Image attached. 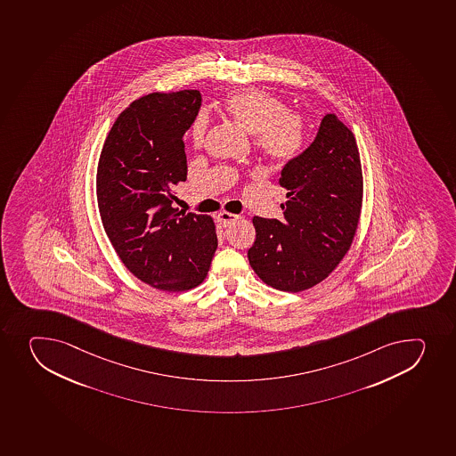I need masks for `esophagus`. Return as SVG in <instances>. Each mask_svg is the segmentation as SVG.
I'll use <instances>...</instances> for the list:
<instances>
[{"instance_id":"34e87169","label":"esophagus","mask_w":456,"mask_h":456,"mask_svg":"<svg viewBox=\"0 0 456 456\" xmlns=\"http://www.w3.org/2000/svg\"><path fill=\"white\" fill-rule=\"evenodd\" d=\"M240 218V216H236V214H231V212H220L218 216H216V220H218V223H220L221 225H224V227H227V225L233 224L236 220Z\"/></svg>"}]
</instances>
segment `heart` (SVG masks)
Returning <instances> with one entry per match:
<instances>
[{
	"instance_id": "1",
	"label": "heart",
	"mask_w": 456,
	"mask_h": 456,
	"mask_svg": "<svg viewBox=\"0 0 456 456\" xmlns=\"http://www.w3.org/2000/svg\"><path fill=\"white\" fill-rule=\"evenodd\" d=\"M227 118L253 134L254 142L273 160H289L300 151L305 140V122L298 114L285 111V104L262 91H245L227 96L223 102ZM207 118L194 122V144H200L207 132Z\"/></svg>"
}]
</instances>
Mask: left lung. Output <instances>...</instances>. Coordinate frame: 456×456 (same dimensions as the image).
I'll use <instances>...</instances> for the list:
<instances>
[{
    "mask_svg": "<svg viewBox=\"0 0 456 456\" xmlns=\"http://www.w3.org/2000/svg\"><path fill=\"white\" fill-rule=\"evenodd\" d=\"M280 184L289 198L282 218L254 216L248 260L263 282L297 293L325 280L355 235L362 175L352 132L325 114L307 149L285 163Z\"/></svg>",
    "mask_w": 456,
    "mask_h": 456,
    "instance_id": "obj_1",
    "label": "left lung"
}]
</instances>
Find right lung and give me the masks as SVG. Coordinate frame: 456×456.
<instances>
[{
    "instance_id": "obj_1",
    "label": "right lung",
    "mask_w": 456,
    "mask_h": 456,
    "mask_svg": "<svg viewBox=\"0 0 456 456\" xmlns=\"http://www.w3.org/2000/svg\"><path fill=\"white\" fill-rule=\"evenodd\" d=\"M200 104L199 91L134 101L98 162L96 198L110 242L138 280L165 291L200 284L218 245L211 216L174 208V185L187 178L183 135Z\"/></svg>"
}]
</instances>
